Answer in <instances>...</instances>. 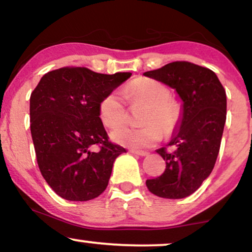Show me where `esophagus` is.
Masks as SVG:
<instances>
[{
  "instance_id": "1",
  "label": "esophagus",
  "mask_w": 252,
  "mask_h": 252,
  "mask_svg": "<svg viewBox=\"0 0 252 252\" xmlns=\"http://www.w3.org/2000/svg\"><path fill=\"white\" fill-rule=\"evenodd\" d=\"M131 154H135V155H138V156H147L149 155L148 152H144V150H136V149H130L129 150Z\"/></svg>"
}]
</instances>
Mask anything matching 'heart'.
I'll list each match as a JSON object with an SVG mask.
<instances>
[{"instance_id": "obj_1", "label": "heart", "mask_w": 252, "mask_h": 252, "mask_svg": "<svg viewBox=\"0 0 252 252\" xmlns=\"http://www.w3.org/2000/svg\"><path fill=\"white\" fill-rule=\"evenodd\" d=\"M124 96L131 104H146L142 115L144 126L138 128L120 126L111 132L114 142L129 148H147L158 142L164 134L174 131L180 121V106L170 99L166 85L150 78H137L124 89ZM99 118L108 128H115L126 118V108L122 94L110 92L99 103Z\"/></svg>"}]
</instances>
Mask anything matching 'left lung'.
I'll return each mask as SVG.
<instances>
[{"mask_svg": "<svg viewBox=\"0 0 252 252\" xmlns=\"http://www.w3.org/2000/svg\"><path fill=\"white\" fill-rule=\"evenodd\" d=\"M143 76L174 89L182 100L180 121L168 143L172 148L156 150L166 169L146 185L160 198H186L215 167L226 121V94L215 72L189 62L167 63Z\"/></svg>", "mask_w": 252, "mask_h": 252, "instance_id": "8db88e82", "label": "left lung"}]
</instances>
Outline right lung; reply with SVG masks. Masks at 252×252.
I'll return each instance as SVG.
<instances>
[{"label":"right lung","instance_id":"add662e5","mask_svg":"<svg viewBox=\"0 0 252 252\" xmlns=\"http://www.w3.org/2000/svg\"><path fill=\"white\" fill-rule=\"evenodd\" d=\"M130 76L63 67L46 73L32 92L31 132L37 164L51 189L66 200L88 201L102 194L115 160L126 153L109 141L99 103ZM94 145L100 147L98 152L92 150Z\"/></svg>","mask_w":252,"mask_h":252}]
</instances>
